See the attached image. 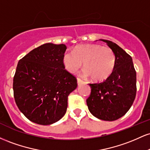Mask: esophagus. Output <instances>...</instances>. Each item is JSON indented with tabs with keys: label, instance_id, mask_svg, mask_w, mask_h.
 <instances>
[{
	"label": "esophagus",
	"instance_id": "obj_1",
	"mask_svg": "<svg viewBox=\"0 0 150 150\" xmlns=\"http://www.w3.org/2000/svg\"><path fill=\"white\" fill-rule=\"evenodd\" d=\"M77 85H80L82 83H83V81L81 80L80 78H77Z\"/></svg>",
	"mask_w": 150,
	"mask_h": 150
}]
</instances>
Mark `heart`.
<instances>
[{"instance_id": "heart-1", "label": "heart", "mask_w": 150, "mask_h": 150, "mask_svg": "<svg viewBox=\"0 0 150 150\" xmlns=\"http://www.w3.org/2000/svg\"><path fill=\"white\" fill-rule=\"evenodd\" d=\"M83 63V74L92 80L103 81L112 74L116 66L114 51L99 44H84L75 47L73 52L64 53L63 63L70 73H75Z\"/></svg>"}]
</instances>
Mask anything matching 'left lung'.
Here are the masks:
<instances>
[{
	"label": "left lung",
	"instance_id": "8db88e82",
	"mask_svg": "<svg viewBox=\"0 0 150 150\" xmlns=\"http://www.w3.org/2000/svg\"><path fill=\"white\" fill-rule=\"evenodd\" d=\"M114 51V70L104 82L89 84L91 94L87 99L89 111L99 119L116 120L123 116L136 95V72L131 56L111 41L100 39Z\"/></svg>",
	"mask_w": 150,
	"mask_h": 150
}]
</instances>
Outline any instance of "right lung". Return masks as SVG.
Returning <instances> with one entry per match:
<instances>
[{
    "label": "right lung",
    "instance_id": "right-lung-1",
    "mask_svg": "<svg viewBox=\"0 0 150 150\" xmlns=\"http://www.w3.org/2000/svg\"><path fill=\"white\" fill-rule=\"evenodd\" d=\"M65 44L47 43L19 61L14 78L15 101L31 121L50 125L63 117L68 97L76 89V77L65 69Z\"/></svg>",
    "mask_w": 150,
    "mask_h": 150
}]
</instances>
